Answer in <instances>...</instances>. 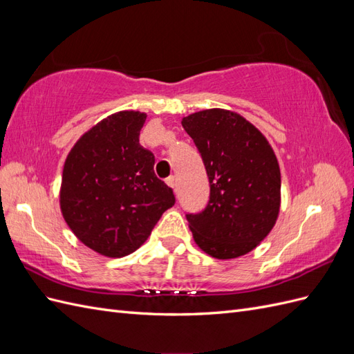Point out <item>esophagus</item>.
Segmentation results:
<instances>
[{
  "mask_svg": "<svg viewBox=\"0 0 354 354\" xmlns=\"http://www.w3.org/2000/svg\"><path fill=\"white\" fill-rule=\"evenodd\" d=\"M167 185L169 186V187H173V189H176V177L174 176H169L167 180Z\"/></svg>",
  "mask_w": 354,
  "mask_h": 354,
  "instance_id": "34e87169",
  "label": "esophagus"
}]
</instances>
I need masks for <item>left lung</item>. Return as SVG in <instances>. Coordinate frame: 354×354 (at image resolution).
I'll list each match as a JSON object with an SVG mask.
<instances>
[{"mask_svg": "<svg viewBox=\"0 0 354 354\" xmlns=\"http://www.w3.org/2000/svg\"><path fill=\"white\" fill-rule=\"evenodd\" d=\"M209 181L205 209L186 214L194 239L218 260L252 251L281 208V169L266 137L239 113L207 109L183 118Z\"/></svg>", "mask_w": 354, "mask_h": 354, "instance_id": "left-lung-1", "label": "left lung"}]
</instances>
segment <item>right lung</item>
Here are the masks:
<instances>
[{
	"instance_id": "1",
	"label": "right lung",
	"mask_w": 354,
	"mask_h": 354,
	"mask_svg": "<svg viewBox=\"0 0 354 354\" xmlns=\"http://www.w3.org/2000/svg\"><path fill=\"white\" fill-rule=\"evenodd\" d=\"M146 113L118 112L75 143L63 167L60 208L84 245L106 257H125L149 238L176 203L155 174V156L138 137Z\"/></svg>"
}]
</instances>
